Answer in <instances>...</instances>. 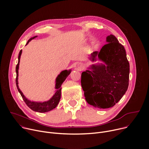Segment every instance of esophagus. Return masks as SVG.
Masks as SVG:
<instances>
[{"mask_svg": "<svg viewBox=\"0 0 149 149\" xmlns=\"http://www.w3.org/2000/svg\"><path fill=\"white\" fill-rule=\"evenodd\" d=\"M77 68H78V70L82 71V70L84 69V65L82 64V63H78V65H77Z\"/></svg>", "mask_w": 149, "mask_h": 149, "instance_id": "1", "label": "esophagus"}]
</instances>
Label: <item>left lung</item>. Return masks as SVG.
<instances>
[{"label": "left lung", "instance_id": "obj_1", "mask_svg": "<svg viewBox=\"0 0 149 149\" xmlns=\"http://www.w3.org/2000/svg\"><path fill=\"white\" fill-rule=\"evenodd\" d=\"M107 42L99 52H94L90 58L94 61L98 55L106 65H93L92 71L87 70L81 74L86 100L99 109L113 107L129 87L130 65L124 46L113 35L107 37Z\"/></svg>", "mask_w": 149, "mask_h": 149}]
</instances>
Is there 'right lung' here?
Listing matches in <instances>:
<instances>
[{
    "instance_id": "right-lung-1",
    "label": "right lung",
    "mask_w": 149,
    "mask_h": 149,
    "mask_svg": "<svg viewBox=\"0 0 149 149\" xmlns=\"http://www.w3.org/2000/svg\"><path fill=\"white\" fill-rule=\"evenodd\" d=\"M36 36L31 38L28 40L27 42L26 45L29 43V42L31 41L32 39L36 38ZM22 54V50H20L19 54L18 56V63L16 66V87L17 88L18 91L19 92L20 94L22 96L24 101L26 103V104L28 106L31 110H32L34 111L39 112V113H45L49 111L54 109H55L57 105L58 104L60 98H61V85L63 83V82L65 80V79L67 78V77L69 75V74L71 72V70L67 71L65 70L62 71L60 74L58 76L56 79V91L54 95V96L48 101L43 102H31L29 100H28L27 98H25L23 93H22L19 88L18 87V82H17V78H18V69H19V61H20V57Z\"/></svg>"
}]
</instances>
